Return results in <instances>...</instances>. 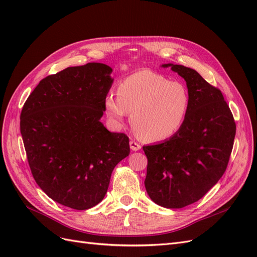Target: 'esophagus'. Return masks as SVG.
Here are the masks:
<instances>
[{
    "label": "esophagus",
    "instance_id": "esophagus-1",
    "mask_svg": "<svg viewBox=\"0 0 257 257\" xmlns=\"http://www.w3.org/2000/svg\"><path fill=\"white\" fill-rule=\"evenodd\" d=\"M130 147H131V149L133 150V151H138L142 148V145L136 143L135 141H133V139H132V141L130 142Z\"/></svg>",
    "mask_w": 257,
    "mask_h": 257
}]
</instances>
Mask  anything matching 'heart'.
<instances>
[{"instance_id":"1","label":"heart","mask_w":257,"mask_h":257,"mask_svg":"<svg viewBox=\"0 0 257 257\" xmlns=\"http://www.w3.org/2000/svg\"><path fill=\"white\" fill-rule=\"evenodd\" d=\"M189 105V91L183 83L151 71L126 77L118 93L109 92L105 98V111L113 126H121L131 112L134 131L149 142L174 136L183 125Z\"/></svg>"}]
</instances>
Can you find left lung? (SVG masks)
Listing matches in <instances>:
<instances>
[{
  "mask_svg": "<svg viewBox=\"0 0 257 257\" xmlns=\"http://www.w3.org/2000/svg\"><path fill=\"white\" fill-rule=\"evenodd\" d=\"M170 66L186 81L190 105L183 125L162 144L144 146L148 159L145 186L162 207L177 209L199 200L228 165L236 123L221 90L195 69Z\"/></svg>",
  "mask_w": 257,
  "mask_h": 257,
  "instance_id": "obj_1",
  "label": "left lung"
}]
</instances>
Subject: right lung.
Returning <instances> with one entry per match:
<instances>
[{
    "label": "right lung",
    "mask_w": 257,
    "mask_h": 257,
    "mask_svg": "<svg viewBox=\"0 0 257 257\" xmlns=\"http://www.w3.org/2000/svg\"><path fill=\"white\" fill-rule=\"evenodd\" d=\"M103 63L67 67L42 79L21 110L20 132L38 186L57 203L87 210L102 201L128 137L100 118L113 79Z\"/></svg>",
    "instance_id": "add662e5"
}]
</instances>
